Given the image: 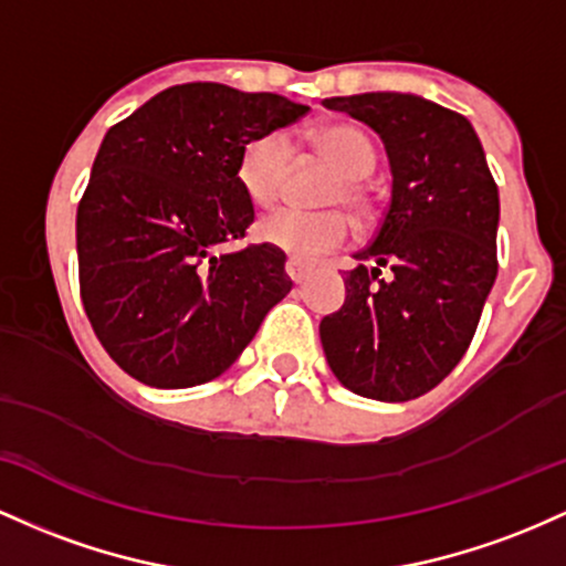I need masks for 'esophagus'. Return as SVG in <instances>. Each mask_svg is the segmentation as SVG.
Segmentation results:
<instances>
[{"label":"esophagus","mask_w":566,"mask_h":566,"mask_svg":"<svg viewBox=\"0 0 566 566\" xmlns=\"http://www.w3.org/2000/svg\"><path fill=\"white\" fill-rule=\"evenodd\" d=\"M285 272H289V277L294 283H304L310 277V266L302 264L300 259H289V262H285Z\"/></svg>","instance_id":"34e87169"}]
</instances>
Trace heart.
Masks as SVG:
<instances>
[{
  "label": "heart",
  "mask_w": 566,
  "mask_h": 566,
  "mask_svg": "<svg viewBox=\"0 0 566 566\" xmlns=\"http://www.w3.org/2000/svg\"><path fill=\"white\" fill-rule=\"evenodd\" d=\"M310 144L323 160L339 168V179L326 195L328 206H347L358 219H366L371 211V198L364 179L377 168V149L371 138L350 123H326L310 130ZM291 168H294V151L289 136L281 130H266L243 144L234 165V179L253 206L270 208L285 195ZM256 232L266 245H275L300 262H313L350 240L353 221L342 211L310 213L283 208L264 216Z\"/></svg>",
  "instance_id": "1"
}]
</instances>
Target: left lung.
Segmentation results:
<instances>
[{
  "instance_id": "8db88e82",
  "label": "left lung",
  "mask_w": 566,
  "mask_h": 566,
  "mask_svg": "<svg viewBox=\"0 0 566 566\" xmlns=\"http://www.w3.org/2000/svg\"><path fill=\"white\" fill-rule=\"evenodd\" d=\"M323 106L377 130L392 170L379 230L345 272V304L321 321L323 353L347 390L411 401L460 364L479 326L497 277V184L473 125L447 106L411 93Z\"/></svg>"
}]
</instances>
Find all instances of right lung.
Here are the masks:
<instances>
[{
	"instance_id": "1",
	"label": "right lung",
	"mask_w": 566,
	"mask_h": 566,
	"mask_svg": "<svg viewBox=\"0 0 566 566\" xmlns=\"http://www.w3.org/2000/svg\"><path fill=\"white\" fill-rule=\"evenodd\" d=\"M307 112L275 93L187 82L104 136L77 208L80 296L133 379L192 387L219 377L291 291L281 249L221 245L253 224L234 179L243 144Z\"/></svg>"
}]
</instances>
